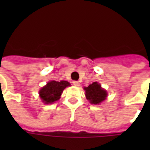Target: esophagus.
I'll use <instances>...</instances> for the list:
<instances>
[{
	"label": "esophagus",
	"instance_id": "1",
	"mask_svg": "<svg viewBox=\"0 0 150 150\" xmlns=\"http://www.w3.org/2000/svg\"><path fill=\"white\" fill-rule=\"evenodd\" d=\"M72 83H73V85L76 86V87H79V86L80 85L79 82H78V81H73V82H72Z\"/></svg>",
	"mask_w": 150,
	"mask_h": 150
}]
</instances>
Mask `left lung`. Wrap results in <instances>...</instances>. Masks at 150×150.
<instances>
[{
	"instance_id": "obj_1",
	"label": "left lung",
	"mask_w": 150,
	"mask_h": 150,
	"mask_svg": "<svg viewBox=\"0 0 150 150\" xmlns=\"http://www.w3.org/2000/svg\"><path fill=\"white\" fill-rule=\"evenodd\" d=\"M86 98L91 104H99L106 100L107 91L101 88V85L97 82H94L88 87H84Z\"/></svg>"
}]
</instances>
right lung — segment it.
<instances>
[{
    "label": "right lung",
    "instance_id": "obj_1",
    "mask_svg": "<svg viewBox=\"0 0 150 150\" xmlns=\"http://www.w3.org/2000/svg\"><path fill=\"white\" fill-rule=\"evenodd\" d=\"M69 86H71L70 83L64 80L48 82L39 91L40 98L44 104H53L54 102L59 100L63 90Z\"/></svg>",
    "mask_w": 150,
    "mask_h": 150
}]
</instances>
